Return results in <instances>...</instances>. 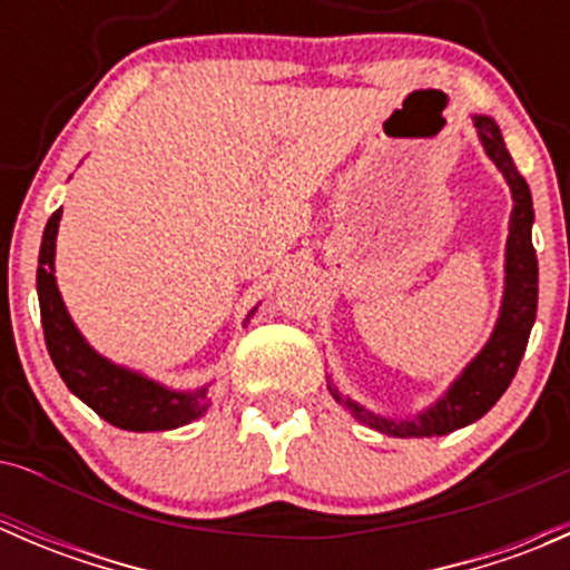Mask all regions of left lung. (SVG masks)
I'll list each match as a JSON object with an SVG mask.
<instances>
[{"label": "left lung", "instance_id": "8db88e82", "mask_svg": "<svg viewBox=\"0 0 570 570\" xmlns=\"http://www.w3.org/2000/svg\"><path fill=\"white\" fill-rule=\"evenodd\" d=\"M471 120H474L476 137H480L488 159L497 165V170L508 181L510 195H513L508 245H504L502 306H499V317L491 336L482 344L480 353L463 366L461 375L446 386V392L433 405L419 411L416 416H383V413L355 402L327 377V392L344 411H350V416L358 419L366 428L377 430V433L392 435V439L446 435L485 416L515 377V370L524 358L527 342H530L534 314H538V256L532 248L534 209L530 184L515 168L497 120L491 115H471Z\"/></svg>", "mask_w": 570, "mask_h": 570}]
</instances>
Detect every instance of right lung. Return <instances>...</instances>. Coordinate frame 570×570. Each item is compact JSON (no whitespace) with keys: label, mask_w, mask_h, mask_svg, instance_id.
Instances as JSON below:
<instances>
[{"label":"right lung","mask_w":570,"mask_h":570,"mask_svg":"<svg viewBox=\"0 0 570 570\" xmlns=\"http://www.w3.org/2000/svg\"><path fill=\"white\" fill-rule=\"evenodd\" d=\"M60 217L62 209H57L43 228L38 256V301L46 350H49L62 383L85 405L94 407L105 422L120 430H131V433L176 430L204 416L209 411V396H206L209 383L200 389H170L131 366L109 361L99 350L90 347L88 338L79 333L62 303L55 278ZM253 314L256 308H250L245 322H250Z\"/></svg>","instance_id":"right-lung-1"}]
</instances>
